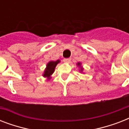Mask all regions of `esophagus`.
<instances>
[{
	"label": "esophagus",
	"mask_w": 129,
	"mask_h": 129,
	"mask_svg": "<svg viewBox=\"0 0 129 129\" xmlns=\"http://www.w3.org/2000/svg\"><path fill=\"white\" fill-rule=\"evenodd\" d=\"M63 61H64L65 62H66V63H68L70 62L71 61V59L70 58H65L64 59H63Z\"/></svg>",
	"instance_id": "obj_1"
}]
</instances>
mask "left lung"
<instances>
[{
	"mask_svg": "<svg viewBox=\"0 0 129 129\" xmlns=\"http://www.w3.org/2000/svg\"><path fill=\"white\" fill-rule=\"evenodd\" d=\"M76 65H77V66L79 67V71H80L81 73H83L84 68H83V67L82 66V63H81L80 62H78Z\"/></svg>",
	"mask_w": 129,
	"mask_h": 129,
	"instance_id": "1",
	"label": "left lung"
}]
</instances>
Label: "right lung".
I'll list each match as a JSON object with an SVG mask.
<instances>
[{
  "instance_id": "obj_1",
  "label": "right lung",
  "mask_w": 129,
  "mask_h": 129,
  "mask_svg": "<svg viewBox=\"0 0 129 129\" xmlns=\"http://www.w3.org/2000/svg\"><path fill=\"white\" fill-rule=\"evenodd\" d=\"M59 63H60V60L57 59L56 61H49L46 65V68L45 69L43 73V76L46 78L47 80H49L51 78V75L53 74L55 71V68Z\"/></svg>"
}]
</instances>
